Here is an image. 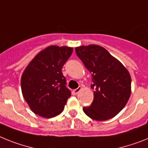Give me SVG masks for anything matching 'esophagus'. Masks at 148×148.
<instances>
[{
	"mask_svg": "<svg viewBox=\"0 0 148 148\" xmlns=\"http://www.w3.org/2000/svg\"><path fill=\"white\" fill-rule=\"evenodd\" d=\"M82 89V86H79V87L77 88V89H75L73 90V94L74 95H77L78 93L80 92V91Z\"/></svg>",
	"mask_w": 148,
	"mask_h": 148,
	"instance_id": "esophagus-1",
	"label": "esophagus"
}]
</instances>
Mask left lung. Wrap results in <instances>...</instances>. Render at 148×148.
<instances>
[{"label":"left lung","mask_w":148,"mask_h":148,"mask_svg":"<svg viewBox=\"0 0 148 148\" xmlns=\"http://www.w3.org/2000/svg\"><path fill=\"white\" fill-rule=\"evenodd\" d=\"M77 56L92 74L95 89L89 107L83 108L92 120L104 121L113 118L126 105L131 94V76L123 64L99 45L75 48Z\"/></svg>","instance_id":"8db88e82"}]
</instances>
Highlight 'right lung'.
Listing matches in <instances>:
<instances>
[{
  "label": "right lung",
  "mask_w": 148,
  "mask_h": 148,
  "mask_svg": "<svg viewBox=\"0 0 148 148\" xmlns=\"http://www.w3.org/2000/svg\"><path fill=\"white\" fill-rule=\"evenodd\" d=\"M73 48L49 46L30 62L22 73L21 89L25 100L36 114L51 118L63 111L71 91L62 68Z\"/></svg>",
  "instance_id": "right-lung-1"
}]
</instances>
